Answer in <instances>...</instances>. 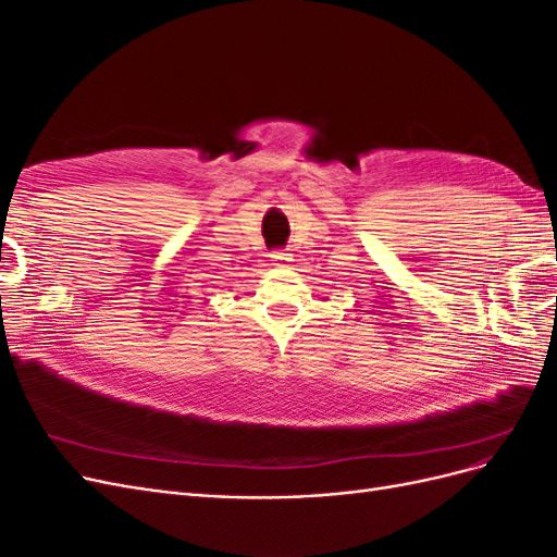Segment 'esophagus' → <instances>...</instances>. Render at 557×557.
<instances>
[{"label": "esophagus", "instance_id": "1", "mask_svg": "<svg viewBox=\"0 0 557 557\" xmlns=\"http://www.w3.org/2000/svg\"><path fill=\"white\" fill-rule=\"evenodd\" d=\"M290 252H283V250H272V252H269V258H272V262L274 264H283V262H288L290 258Z\"/></svg>", "mask_w": 557, "mask_h": 557}]
</instances>
